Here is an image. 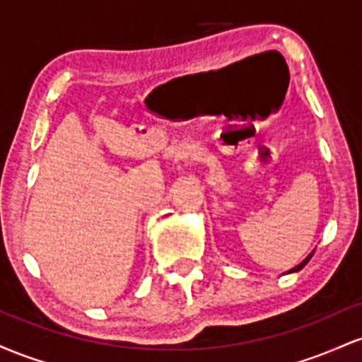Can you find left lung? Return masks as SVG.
<instances>
[{"instance_id":"1","label":"left lung","mask_w":362,"mask_h":362,"mask_svg":"<svg viewBox=\"0 0 362 362\" xmlns=\"http://www.w3.org/2000/svg\"><path fill=\"white\" fill-rule=\"evenodd\" d=\"M313 253H315V251H311V253H310V255H308V257H306V258H304V259H303V262H301V263H299V265H296V267H294V269H291L289 272H286V274H292V272H299V270H303V269H304V267H306V263H308V262H310V259H311V257H313Z\"/></svg>"}]
</instances>
